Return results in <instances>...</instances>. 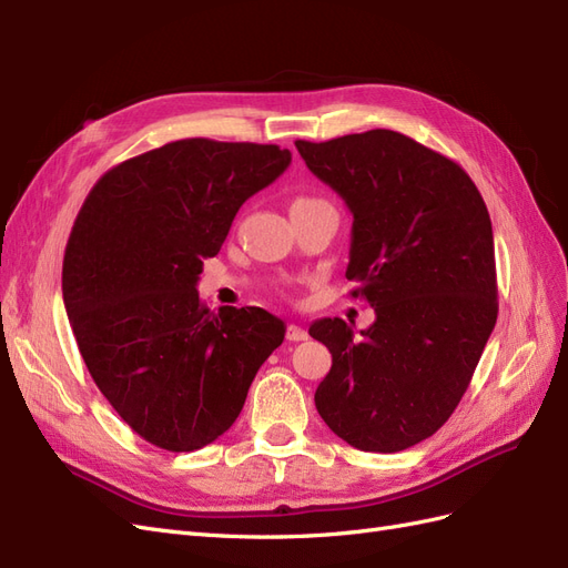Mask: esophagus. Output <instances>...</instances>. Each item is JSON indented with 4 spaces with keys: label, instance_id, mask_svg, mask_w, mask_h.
I'll list each match as a JSON object with an SVG mask.
<instances>
[{
    "label": "esophagus",
    "instance_id": "esophagus-1",
    "mask_svg": "<svg viewBox=\"0 0 568 568\" xmlns=\"http://www.w3.org/2000/svg\"><path fill=\"white\" fill-rule=\"evenodd\" d=\"M307 338V332L303 329V326H298V324H288L286 326V341H305Z\"/></svg>",
    "mask_w": 568,
    "mask_h": 568
}]
</instances>
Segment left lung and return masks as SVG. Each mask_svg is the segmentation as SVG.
I'll list each match as a JSON object with an SVG mask.
<instances>
[{"label": "left lung", "instance_id": "obj_1", "mask_svg": "<svg viewBox=\"0 0 568 568\" xmlns=\"http://www.w3.org/2000/svg\"><path fill=\"white\" fill-rule=\"evenodd\" d=\"M296 149L353 213L346 277L376 313L359 336L338 317L311 326L332 353L317 412L357 450L400 453L450 419L495 326L488 209L455 161L400 132Z\"/></svg>", "mask_w": 568, "mask_h": 568}]
</instances>
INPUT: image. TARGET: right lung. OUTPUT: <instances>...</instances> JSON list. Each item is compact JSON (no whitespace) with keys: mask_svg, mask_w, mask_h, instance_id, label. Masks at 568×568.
<instances>
[{"mask_svg":"<svg viewBox=\"0 0 568 568\" xmlns=\"http://www.w3.org/2000/svg\"><path fill=\"white\" fill-rule=\"evenodd\" d=\"M291 163L277 144L178 140L99 178L63 255V303L94 384L136 436L192 453L234 424L284 341L263 307L196 294L242 203Z\"/></svg>","mask_w":568,"mask_h":568,"instance_id":"right-lung-1","label":"right lung"}]
</instances>
